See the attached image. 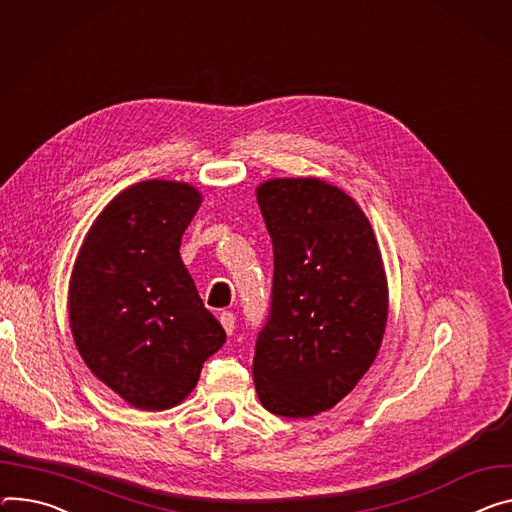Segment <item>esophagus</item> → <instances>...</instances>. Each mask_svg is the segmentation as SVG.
<instances>
[{"instance_id":"obj_1","label":"esophagus","mask_w":512,"mask_h":512,"mask_svg":"<svg viewBox=\"0 0 512 512\" xmlns=\"http://www.w3.org/2000/svg\"><path fill=\"white\" fill-rule=\"evenodd\" d=\"M235 322H237V318H235V314L232 312H222L220 314V324L224 327V331H226V335H232V331H235Z\"/></svg>"}]
</instances>
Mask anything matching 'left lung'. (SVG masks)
Segmentation results:
<instances>
[{
    "instance_id": "1",
    "label": "left lung",
    "mask_w": 512,
    "mask_h": 512,
    "mask_svg": "<svg viewBox=\"0 0 512 512\" xmlns=\"http://www.w3.org/2000/svg\"><path fill=\"white\" fill-rule=\"evenodd\" d=\"M273 245L271 310L257 337L261 404L308 418L339 404L374 363L388 322V280L367 216L318 177L255 190Z\"/></svg>"
}]
</instances>
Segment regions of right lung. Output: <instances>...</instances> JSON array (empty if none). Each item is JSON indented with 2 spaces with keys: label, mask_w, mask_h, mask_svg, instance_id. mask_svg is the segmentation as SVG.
I'll return each mask as SVG.
<instances>
[{
  "label": "right lung",
  "mask_w": 512,
  "mask_h": 512,
  "mask_svg": "<svg viewBox=\"0 0 512 512\" xmlns=\"http://www.w3.org/2000/svg\"><path fill=\"white\" fill-rule=\"evenodd\" d=\"M202 204L190 183L138 181L91 224L69 280V324L85 365L138 410H167L196 388L226 341L179 257Z\"/></svg>",
  "instance_id": "obj_1"
}]
</instances>
